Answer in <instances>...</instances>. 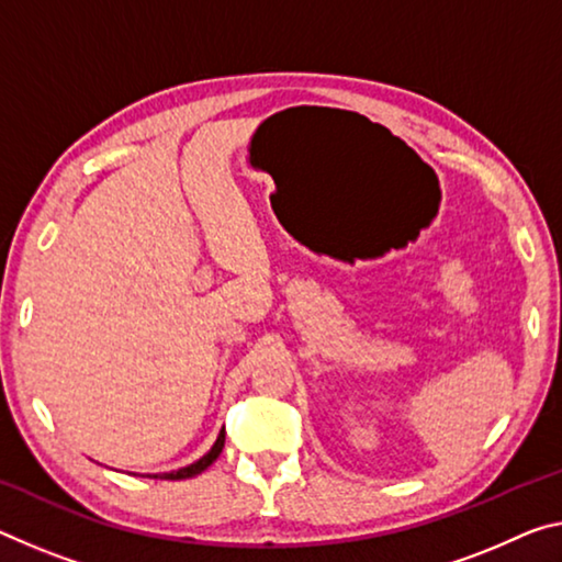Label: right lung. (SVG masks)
I'll return each instance as SVG.
<instances>
[{"label": "right lung", "mask_w": 562, "mask_h": 562, "mask_svg": "<svg viewBox=\"0 0 562 562\" xmlns=\"http://www.w3.org/2000/svg\"><path fill=\"white\" fill-rule=\"evenodd\" d=\"M222 448H225V430H220L215 445H212L207 456H202L198 462H192V465L180 468V470H172V473H159V475H153V477H159V480H187V477L200 475L202 470H207V468L212 465V462H215V460L220 458Z\"/></svg>", "instance_id": "add662e5"}]
</instances>
